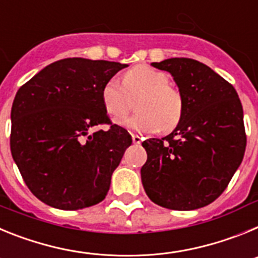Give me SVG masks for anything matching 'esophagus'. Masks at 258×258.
Instances as JSON below:
<instances>
[{"mask_svg": "<svg viewBox=\"0 0 258 258\" xmlns=\"http://www.w3.org/2000/svg\"><path fill=\"white\" fill-rule=\"evenodd\" d=\"M132 140H133V143H136V145H141V142H142V138L138 134H132Z\"/></svg>", "mask_w": 258, "mask_h": 258, "instance_id": "obj_1", "label": "esophagus"}]
</instances>
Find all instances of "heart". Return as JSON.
Segmentation results:
<instances>
[{
    "label": "heart",
    "mask_w": 258,
    "mask_h": 258,
    "mask_svg": "<svg viewBox=\"0 0 258 258\" xmlns=\"http://www.w3.org/2000/svg\"><path fill=\"white\" fill-rule=\"evenodd\" d=\"M168 74L150 66H136L122 76L121 83L111 77L103 84L101 101L111 117L121 118L131 112L132 99L138 101V112L118 120L122 126L140 133L172 132L183 117L184 99L178 89L170 85Z\"/></svg>",
    "instance_id": "1"
}]
</instances>
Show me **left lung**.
I'll return each mask as SVG.
<instances>
[{
	"label": "left lung",
	"mask_w": 258,
	"mask_h": 258,
	"mask_svg": "<svg viewBox=\"0 0 258 258\" xmlns=\"http://www.w3.org/2000/svg\"><path fill=\"white\" fill-rule=\"evenodd\" d=\"M168 71L184 99V112L169 136L142 142L147 161L141 177L147 197L174 211H192L217 199L244 156L243 107L234 86L190 58L151 63Z\"/></svg>",
	"instance_id": "1"
}]
</instances>
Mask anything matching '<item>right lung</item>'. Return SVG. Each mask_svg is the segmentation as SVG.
<instances>
[{
	"instance_id": "right-lung-1",
	"label": "right lung",
	"mask_w": 258,
	"mask_h": 258,
	"mask_svg": "<svg viewBox=\"0 0 258 258\" xmlns=\"http://www.w3.org/2000/svg\"><path fill=\"white\" fill-rule=\"evenodd\" d=\"M125 67L61 59L18 90L11 107V155L31 192L47 206L76 211L106 198L132 137L111 122L101 90ZM103 123L108 131L95 129Z\"/></svg>"
}]
</instances>
